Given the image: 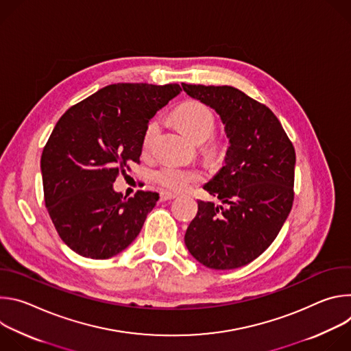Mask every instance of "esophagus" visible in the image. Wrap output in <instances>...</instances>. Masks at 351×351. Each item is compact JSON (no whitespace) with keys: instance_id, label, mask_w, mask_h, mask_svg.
Wrapping results in <instances>:
<instances>
[{"instance_id":"obj_1","label":"esophagus","mask_w":351,"mask_h":351,"mask_svg":"<svg viewBox=\"0 0 351 351\" xmlns=\"http://www.w3.org/2000/svg\"><path fill=\"white\" fill-rule=\"evenodd\" d=\"M175 197H176V194L172 193V191H165V190H162V191L160 193V199H161V202H167V199H172V198H175Z\"/></svg>"}]
</instances>
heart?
Segmentation results:
<instances>
[{"label":"heart","instance_id":"obj_1","mask_svg":"<svg viewBox=\"0 0 351 351\" xmlns=\"http://www.w3.org/2000/svg\"><path fill=\"white\" fill-rule=\"evenodd\" d=\"M175 118L180 128L195 141H204L215 129V115L213 110L197 99L183 103L175 112ZM160 132V122L157 118L149 121L143 132L141 149L148 153L152 149L154 140ZM211 152L217 148V143L213 140L208 144ZM154 180L164 189L171 191H183L195 182L203 179V173L195 168H182L173 164H162L153 173Z\"/></svg>","mask_w":351,"mask_h":351}]
</instances>
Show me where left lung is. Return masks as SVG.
Wrapping results in <instances>:
<instances>
[{
	"mask_svg": "<svg viewBox=\"0 0 351 351\" xmlns=\"http://www.w3.org/2000/svg\"><path fill=\"white\" fill-rule=\"evenodd\" d=\"M182 87L219 114L230 144L225 167L204 186L222 204L198 199L184 243L208 268H240L271 245L291 210L294 147L275 114L239 88Z\"/></svg>",
	"mask_w": 351,
	"mask_h": 351,
	"instance_id": "1",
	"label": "left lung"
}]
</instances>
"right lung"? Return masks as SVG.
<instances>
[{
	"label": "right lung",
	"mask_w": 351,
	"mask_h": 351,
	"mask_svg": "<svg viewBox=\"0 0 351 351\" xmlns=\"http://www.w3.org/2000/svg\"><path fill=\"white\" fill-rule=\"evenodd\" d=\"M182 91L176 83H117L71 107L41 154L44 203L62 241L82 257L107 260L140 233L158 194L117 193L112 183L140 162L145 125Z\"/></svg>",
	"instance_id": "obj_1"
}]
</instances>
